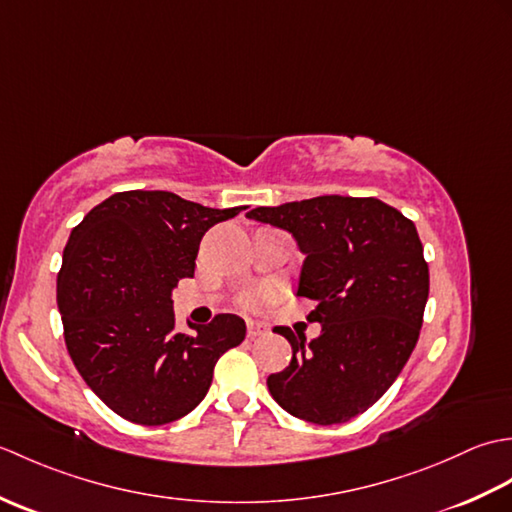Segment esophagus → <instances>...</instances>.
<instances>
[{"mask_svg": "<svg viewBox=\"0 0 512 512\" xmlns=\"http://www.w3.org/2000/svg\"><path fill=\"white\" fill-rule=\"evenodd\" d=\"M266 332H268V328H266L264 323L253 321V319L246 321V334L250 336V339H255V336H262V334H266Z\"/></svg>", "mask_w": 512, "mask_h": 512, "instance_id": "1", "label": "esophagus"}]
</instances>
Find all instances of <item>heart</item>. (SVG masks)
<instances>
[{
    "label": "heart",
    "instance_id": "b5f03b06",
    "mask_svg": "<svg viewBox=\"0 0 512 512\" xmlns=\"http://www.w3.org/2000/svg\"><path fill=\"white\" fill-rule=\"evenodd\" d=\"M266 301H268V295H266V292H255V295L248 299L250 306H262V303H266Z\"/></svg>",
    "mask_w": 512,
    "mask_h": 512
}]
</instances>
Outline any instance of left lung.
Wrapping results in <instances>:
<instances>
[{"instance_id": "left-lung-1", "label": "left lung", "mask_w": 512, "mask_h": 512, "mask_svg": "<svg viewBox=\"0 0 512 512\" xmlns=\"http://www.w3.org/2000/svg\"><path fill=\"white\" fill-rule=\"evenodd\" d=\"M292 235L303 253L297 295L317 301L308 341L284 325L292 345L284 372L268 376L270 396L290 416L341 424L385 394L418 343L429 299V266L416 226L376 198L319 195L246 213Z\"/></svg>"}]
</instances>
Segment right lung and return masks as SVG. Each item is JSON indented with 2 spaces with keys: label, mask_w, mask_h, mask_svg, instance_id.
Here are the masks:
<instances>
[{
  "label": "right lung",
  "mask_w": 512,
  "mask_h": 512,
  "mask_svg": "<svg viewBox=\"0 0 512 512\" xmlns=\"http://www.w3.org/2000/svg\"><path fill=\"white\" fill-rule=\"evenodd\" d=\"M242 206L209 209L169 191L114 193L70 233L57 277L65 345L118 416L156 427L187 416L213 367L246 336L237 314L176 332L171 292L193 277L202 235Z\"/></svg>",
  "instance_id": "obj_1"
}]
</instances>
